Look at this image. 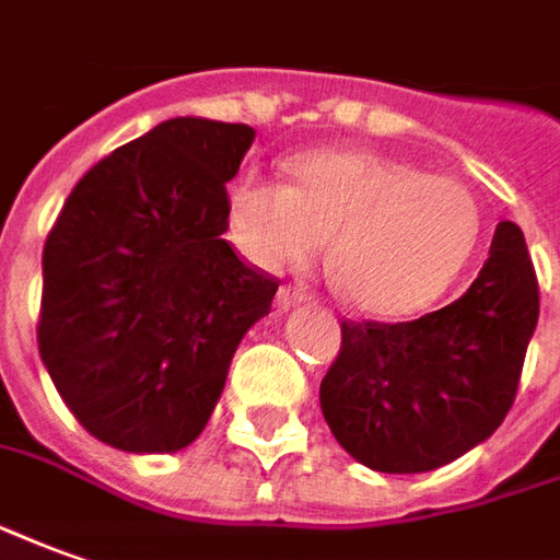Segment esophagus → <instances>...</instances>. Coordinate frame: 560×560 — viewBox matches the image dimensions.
<instances>
[{"instance_id": "esophagus-1", "label": "esophagus", "mask_w": 560, "mask_h": 560, "mask_svg": "<svg viewBox=\"0 0 560 560\" xmlns=\"http://www.w3.org/2000/svg\"><path fill=\"white\" fill-rule=\"evenodd\" d=\"M312 296H308L303 288H291V284H284L279 291V306L281 308H291V306H300V303H308Z\"/></svg>"}]
</instances>
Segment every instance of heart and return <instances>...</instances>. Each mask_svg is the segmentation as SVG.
<instances>
[{
  "label": "heart",
  "instance_id": "obj_1",
  "mask_svg": "<svg viewBox=\"0 0 560 560\" xmlns=\"http://www.w3.org/2000/svg\"><path fill=\"white\" fill-rule=\"evenodd\" d=\"M291 185L248 172L226 190V224L254 267H308L330 240L348 306L406 318L433 306L476 252L482 218L467 187L406 160L324 148L288 163Z\"/></svg>",
  "mask_w": 560,
  "mask_h": 560
}]
</instances>
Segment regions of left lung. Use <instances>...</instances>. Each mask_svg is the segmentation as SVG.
I'll return each instance as SVG.
<instances>
[{"mask_svg": "<svg viewBox=\"0 0 560 560\" xmlns=\"http://www.w3.org/2000/svg\"><path fill=\"white\" fill-rule=\"evenodd\" d=\"M539 291L525 233L500 221L464 296L418 320H342L320 382L336 443L378 472H428L485 443L510 412Z\"/></svg>", "mask_w": 560, "mask_h": 560, "instance_id": "obj_1", "label": "left lung"}]
</instances>
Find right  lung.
<instances>
[{"label": "right lung", "mask_w": 560, "mask_h": 560, "mask_svg": "<svg viewBox=\"0 0 560 560\" xmlns=\"http://www.w3.org/2000/svg\"><path fill=\"white\" fill-rule=\"evenodd\" d=\"M252 142L248 124L163 120L100 160L48 233L38 354L81 428L120 452L194 443L269 315L279 281L221 240Z\"/></svg>", "instance_id": "add662e5"}]
</instances>
